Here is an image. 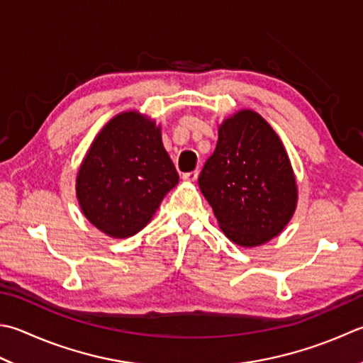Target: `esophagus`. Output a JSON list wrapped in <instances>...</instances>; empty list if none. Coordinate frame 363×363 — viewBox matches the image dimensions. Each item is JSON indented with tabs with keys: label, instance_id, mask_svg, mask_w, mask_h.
Returning <instances> with one entry per match:
<instances>
[{
	"label": "esophagus",
	"instance_id": "34e87169",
	"mask_svg": "<svg viewBox=\"0 0 363 363\" xmlns=\"http://www.w3.org/2000/svg\"><path fill=\"white\" fill-rule=\"evenodd\" d=\"M197 175H199V170H193V172H186V174H183L182 177H183V180H186V182H196V180H197Z\"/></svg>",
	"mask_w": 363,
	"mask_h": 363
}]
</instances>
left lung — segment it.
Segmentation results:
<instances>
[{
    "instance_id": "8db88e82",
    "label": "left lung",
    "mask_w": 363,
    "mask_h": 363,
    "mask_svg": "<svg viewBox=\"0 0 363 363\" xmlns=\"http://www.w3.org/2000/svg\"><path fill=\"white\" fill-rule=\"evenodd\" d=\"M199 188L225 237L246 248L277 237L297 207L296 177L281 140L246 108L221 123Z\"/></svg>"
}]
</instances>
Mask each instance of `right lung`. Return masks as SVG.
Instances as JSON below:
<instances>
[{"instance_id": "1", "label": "right lung", "mask_w": 363, "mask_h": 363, "mask_svg": "<svg viewBox=\"0 0 363 363\" xmlns=\"http://www.w3.org/2000/svg\"><path fill=\"white\" fill-rule=\"evenodd\" d=\"M179 183L161 140V126L139 112H123L101 129L80 164V208L108 237L126 238L152 221Z\"/></svg>"}]
</instances>
